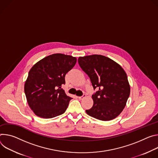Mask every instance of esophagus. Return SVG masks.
<instances>
[{
	"label": "esophagus",
	"instance_id": "obj_1",
	"mask_svg": "<svg viewBox=\"0 0 158 158\" xmlns=\"http://www.w3.org/2000/svg\"><path fill=\"white\" fill-rule=\"evenodd\" d=\"M86 97V95H85V94H83L82 96H81V97H78V99H80V100H83V98H85V97Z\"/></svg>",
	"mask_w": 158,
	"mask_h": 158
}]
</instances>
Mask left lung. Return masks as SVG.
<instances>
[{
  "instance_id": "8db88e82",
  "label": "left lung",
  "mask_w": 158,
  "mask_h": 158,
  "mask_svg": "<svg viewBox=\"0 0 158 158\" xmlns=\"http://www.w3.org/2000/svg\"><path fill=\"white\" fill-rule=\"evenodd\" d=\"M78 64L90 77L94 89L92 107L86 110L89 115L108 121L114 119L124 110L131 88L124 69L110 58L98 55L79 57Z\"/></svg>"
}]
</instances>
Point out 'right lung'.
<instances>
[{
    "mask_svg": "<svg viewBox=\"0 0 158 158\" xmlns=\"http://www.w3.org/2000/svg\"><path fill=\"white\" fill-rule=\"evenodd\" d=\"M76 63V57L56 53L43 58L31 68L24 92L29 107L37 116L51 118L66 111L72 98L61 86L66 74Z\"/></svg>",
    "mask_w": 158,
    "mask_h": 158,
    "instance_id": "1",
    "label": "right lung"
}]
</instances>
